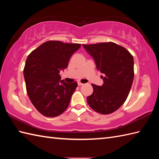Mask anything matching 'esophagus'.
Wrapping results in <instances>:
<instances>
[{
    "label": "esophagus",
    "mask_w": 159,
    "mask_h": 159,
    "mask_svg": "<svg viewBox=\"0 0 159 159\" xmlns=\"http://www.w3.org/2000/svg\"><path fill=\"white\" fill-rule=\"evenodd\" d=\"M78 85H79V86H81V85H83V84L82 83H80V82H79V83H78Z\"/></svg>",
    "instance_id": "esophagus-1"
}]
</instances>
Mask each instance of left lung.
<instances>
[{
	"label": "left lung",
	"mask_w": 159,
	"mask_h": 159,
	"mask_svg": "<svg viewBox=\"0 0 159 159\" xmlns=\"http://www.w3.org/2000/svg\"><path fill=\"white\" fill-rule=\"evenodd\" d=\"M101 73L102 86L92 84L93 92L87 98L89 107L96 112L107 115L122 105L129 94L134 79V59L129 51L113 42L83 44Z\"/></svg>",
	"instance_id": "left-lung-1"
}]
</instances>
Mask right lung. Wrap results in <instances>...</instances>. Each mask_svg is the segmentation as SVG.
<instances>
[{"instance_id": "obj_1", "label": "right lung", "mask_w": 159, "mask_h": 159, "mask_svg": "<svg viewBox=\"0 0 159 159\" xmlns=\"http://www.w3.org/2000/svg\"><path fill=\"white\" fill-rule=\"evenodd\" d=\"M80 43L48 41L30 53L24 68L26 88L30 100L43 116H59L68 107L78 86L61 80V70L66 69Z\"/></svg>"}]
</instances>
